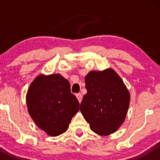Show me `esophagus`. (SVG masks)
Wrapping results in <instances>:
<instances>
[{"label": "esophagus", "instance_id": "esophagus-1", "mask_svg": "<svg viewBox=\"0 0 160 160\" xmlns=\"http://www.w3.org/2000/svg\"><path fill=\"white\" fill-rule=\"evenodd\" d=\"M76 98H77L78 100L79 101V102H82V94L78 93V94H76Z\"/></svg>", "mask_w": 160, "mask_h": 160}]
</instances>
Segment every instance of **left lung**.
<instances>
[{
  "label": "left lung",
  "mask_w": 160,
  "mask_h": 160,
  "mask_svg": "<svg viewBox=\"0 0 160 160\" xmlns=\"http://www.w3.org/2000/svg\"><path fill=\"white\" fill-rule=\"evenodd\" d=\"M87 92L80 111L93 132L100 135L114 132L125 119L130 96L119 75L109 68L90 71L85 77Z\"/></svg>",
  "instance_id": "left-lung-1"
}]
</instances>
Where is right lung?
<instances>
[{
    "mask_svg": "<svg viewBox=\"0 0 160 160\" xmlns=\"http://www.w3.org/2000/svg\"><path fill=\"white\" fill-rule=\"evenodd\" d=\"M26 100L35 123L51 136L65 132L79 110L69 82L60 74L38 76L30 84Z\"/></svg>",
    "mask_w": 160,
    "mask_h": 160,
    "instance_id": "1",
    "label": "right lung"
}]
</instances>
